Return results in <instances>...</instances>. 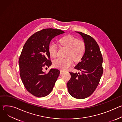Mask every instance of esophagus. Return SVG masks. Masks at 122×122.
<instances>
[{"instance_id": "obj_1", "label": "esophagus", "mask_w": 122, "mask_h": 122, "mask_svg": "<svg viewBox=\"0 0 122 122\" xmlns=\"http://www.w3.org/2000/svg\"><path fill=\"white\" fill-rule=\"evenodd\" d=\"M64 72H65V71H64V70H60V74L61 75V74H63V73Z\"/></svg>"}]
</instances>
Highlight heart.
<instances>
[{
  "mask_svg": "<svg viewBox=\"0 0 122 122\" xmlns=\"http://www.w3.org/2000/svg\"><path fill=\"white\" fill-rule=\"evenodd\" d=\"M59 42L62 45L68 48L66 58H59L54 60L53 65L56 68L61 70H66L73 64L74 60L76 61H79L84 55L85 50L84 43L79 41L76 38L71 35H67L60 39ZM58 46L55 43L50 44L48 52L52 57H56L57 53Z\"/></svg>",
  "mask_w": 122,
  "mask_h": 122,
  "instance_id": "obj_1",
  "label": "heart"
}]
</instances>
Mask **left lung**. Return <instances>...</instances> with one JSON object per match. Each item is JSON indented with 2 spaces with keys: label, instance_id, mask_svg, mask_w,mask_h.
<instances>
[{
  "label": "left lung",
  "instance_id": "obj_1",
  "mask_svg": "<svg viewBox=\"0 0 122 122\" xmlns=\"http://www.w3.org/2000/svg\"><path fill=\"white\" fill-rule=\"evenodd\" d=\"M76 32L82 37L85 51L81 61L75 67L81 73L69 72L71 78L67 88L72 97L80 99L90 96L97 87L103 74V58L95 40L81 32Z\"/></svg>",
  "mask_w": 122,
  "mask_h": 122
}]
</instances>
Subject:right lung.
<instances>
[{
    "label": "right lung",
    "instance_id": "right-lung-1",
    "mask_svg": "<svg viewBox=\"0 0 122 122\" xmlns=\"http://www.w3.org/2000/svg\"><path fill=\"white\" fill-rule=\"evenodd\" d=\"M64 33L57 29L42 30L31 35L23 47L19 59L20 76L26 90L34 96L45 97L53 89L60 70L52 68L46 73L43 68L52 64L48 52L51 41Z\"/></svg>",
    "mask_w": 122,
    "mask_h": 122
}]
</instances>
